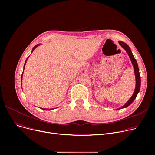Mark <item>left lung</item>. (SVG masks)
Here are the masks:
<instances>
[{
    "label": "left lung",
    "instance_id": "obj_1",
    "mask_svg": "<svg viewBox=\"0 0 155 155\" xmlns=\"http://www.w3.org/2000/svg\"><path fill=\"white\" fill-rule=\"evenodd\" d=\"M119 43L120 44V45L123 47L124 50L126 51L127 53L128 54L129 56L130 59L131 60V62L133 64V67H134V73H135V76H136V88H135V91L134 92L133 95V96L131 97V99H130L126 104L125 105H124V106L122 107V108L120 109H123V108H125L128 107L130 104H131L132 102L134 101V99H136V97L137 95V94L139 93L140 90V87H141V78H140V71H139V68H138V65L136 61V60L134 58V57L131 52V49L129 47V46L126 44L125 43L123 42V41H119Z\"/></svg>",
    "mask_w": 155,
    "mask_h": 155
}]
</instances>
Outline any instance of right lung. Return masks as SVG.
I'll use <instances>...</instances> for the list:
<instances>
[{
    "instance_id": "right-lung-1",
    "label": "right lung",
    "mask_w": 155,
    "mask_h": 155,
    "mask_svg": "<svg viewBox=\"0 0 155 155\" xmlns=\"http://www.w3.org/2000/svg\"><path fill=\"white\" fill-rule=\"evenodd\" d=\"M38 45H36V46H35V47H34L33 48H32V52L34 51V50H35V48H36V47H37V46H38ZM27 59H28V58H27ZM26 61H27V60H26ZM26 62H25V64H24V67H25V64H26ZM21 80H22V79H21ZM44 109V110H51V109Z\"/></svg>"
}]
</instances>
